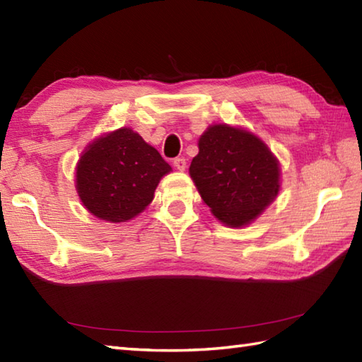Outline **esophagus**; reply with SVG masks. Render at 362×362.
Returning <instances> with one entry per match:
<instances>
[{
	"instance_id": "34e87169",
	"label": "esophagus",
	"mask_w": 362,
	"mask_h": 362,
	"mask_svg": "<svg viewBox=\"0 0 362 362\" xmlns=\"http://www.w3.org/2000/svg\"><path fill=\"white\" fill-rule=\"evenodd\" d=\"M173 165H174L175 169H179V171H185V169H187V160L183 158V157H177V158H174Z\"/></svg>"
}]
</instances>
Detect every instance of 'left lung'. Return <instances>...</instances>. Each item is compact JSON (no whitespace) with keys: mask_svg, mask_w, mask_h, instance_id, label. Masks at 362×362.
Listing matches in <instances>:
<instances>
[{"mask_svg":"<svg viewBox=\"0 0 362 362\" xmlns=\"http://www.w3.org/2000/svg\"><path fill=\"white\" fill-rule=\"evenodd\" d=\"M189 175L222 224L247 226L280 191V165L257 135L228 124H214L199 138Z\"/></svg>","mask_w":362,"mask_h":362,"instance_id":"left-lung-1","label":"left lung"}]
</instances>
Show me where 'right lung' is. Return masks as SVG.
<instances>
[{
	"instance_id": "obj_1",
	"label": "right lung",
	"mask_w": 362,
	"mask_h": 362,
	"mask_svg": "<svg viewBox=\"0 0 362 362\" xmlns=\"http://www.w3.org/2000/svg\"><path fill=\"white\" fill-rule=\"evenodd\" d=\"M171 171L158 151L129 127L90 143L76 166V189L96 218L126 222L153 199L161 177Z\"/></svg>"
}]
</instances>
